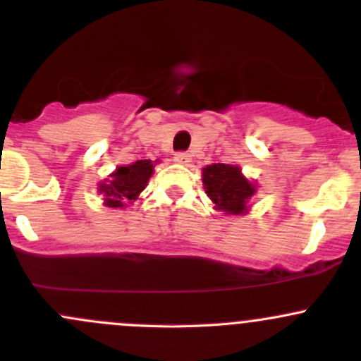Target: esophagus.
I'll return each mask as SVG.
<instances>
[{
    "instance_id": "1",
    "label": "esophagus",
    "mask_w": 361,
    "mask_h": 361,
    "mask_svg": "<svg viewBox=\"0 0 361 361\" xmlns=\"http://www.w3.org/2000/svg\"><path fill=\"white\" fill-rule=\"evenodd\" d=\"M190 160H192L190 154H187V152H180V154L174 155V162H178V164H185V166H187Z\"/></svg>"
}]
</instances>
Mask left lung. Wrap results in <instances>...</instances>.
I'll use <instances>...</instances> for the list:
<instances>
[{
    "instance_id": "left-lung-1",
    "label": "left lung",
    "mask_w": 361,
    "mask_h": 361,
    "mask_svg": "<svg viewBox=\"0 0 361 361\" xmlns=\"http://www.w3.org/2000/svg\"><path fill=\"white\" fill-rule=\"evenodd\" d=\"M204 192L214 209L224 214H246L257 194V183L243 174L234 164H211L202 167Z\"/></svg>"
}]
</instances>
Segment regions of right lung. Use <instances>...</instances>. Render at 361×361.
<instances>
[{"label":"right lung","instance_id":"add662e5","mask_svg":"<svg viewBox=\"0 0 361 361\" xmlns=\"http://www.w3.org/2000/svg\"><path fill=\"white\" fill-rule=\"evenodd\" d=\"M159 160H136L129 166H120L108 174L103 181L97 183V194L103 195V204L106 207H127L140 197L147 188Z\"/></svg>","mask_w":361,"mask_h":361}]
</instances>
